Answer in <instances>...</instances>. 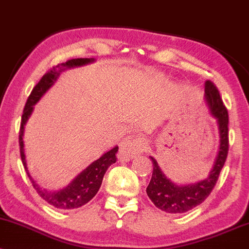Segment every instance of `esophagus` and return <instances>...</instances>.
I'll return each instance as SVG.
<instances>
[{
    "label": "esophagus",
    "mask_w": 249,
    "mask_h": 249,
    "mask_svg": "<svg viewBox=\"0 0 249 249\" xmlns=\"http://www.w3.org/2000/svg\"><path fill=\"white\" fill-rule=\"evenodd\" d=\"M147 147V141L144 137H128L122 142L119 157L123 160H130L134 154L142 153Z\"/></svg>",
    "instance_id": "34e87169"
}]
</instances>
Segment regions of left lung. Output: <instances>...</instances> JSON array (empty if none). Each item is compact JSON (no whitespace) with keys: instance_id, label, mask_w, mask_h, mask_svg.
Masks as SVG:
<instances>
[{"instance_id":"left-lung-1","label":"left lung","mask_w":249,"mask_h":249,"mask_svg":"<svg viewBox=\"0 0 249 249\" xmlns=\"http://www.w3.org/2000/svg\"><path fill=\"white\" fill-rule=\"evenodd\" d=\"M205 103L216 121L219 132V150L213 168L206 179L191 184H176L162 172L158 161L150 157L153 162V172L146 193L154 206L166 213L178 214L188 212L199 206L210 196L218 181L228 153V112L212 82H205Z\"/></svg>"}]
</instances>
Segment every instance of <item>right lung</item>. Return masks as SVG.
<instances>
[{"label":"right lung","mask_w":249,"mask_h":249,"mask_svg":"<svg viewBox=\"0 0 249 249\" xmlns=\"http://www.w3.org/2000/svg\"><path fill=\"white\" fill-rule=\"evenodd\" d=\"M95 61V58H75L53 67V69L48 71L42 77L41 81L37 83L36 87L33 89L29 98L27 101V104L24 107L23 115H22L21 130H19V151H21V159L22 162H23V166L25 171H27L31 184H33L36 192L39 194V196L44 199L48 204L53 205V207L58 208V210H73V208L82 207L83 205L88 204L96 196L102 185L105 172L117 160L116 153L118 151V146L111 148L110 151L103 154L101 158L91 162L85 170H83L78 176L75 177L72 181L68 184L65 187L55 191L47 190V188H43L37 184L36 180L31 177L29 170H28L23 142L25 124L29 121L30 116L33 115L34 107L44 96V93L55 84L63 71L77 67H83V65L90 64V63H93Z\"/></svg>","instance_id":"obj_1"}]
</instances>
